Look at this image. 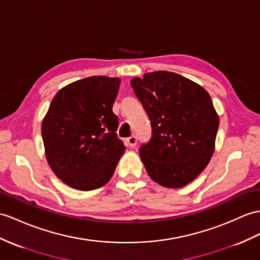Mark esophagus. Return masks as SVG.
<instances>
[{"label":"esophagus","instance_id":"obj_1","mask_svg":"<svg viewBox=\"0 0 260 260\" xmlns=\"http://www.w3.org/2000/svg\"><path fill=\"white\" fill-rule=\"evenodd\" d=\"M137 142H138V139H137L136 136H131V137H129L128 139H126V144H128L129 147H131V148L136 147Z\"/></svg>","mask_w":260,"mask_h":260}]
</instances>
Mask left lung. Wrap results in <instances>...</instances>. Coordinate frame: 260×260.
I'll return each instance as SVG.
<instances>
[{"label": "left lung", "instance_id": "1", "mask_svg": "<svg viewBox=\"0 0 260 260\" xmlns=\"http://www.w3.org/2000/svg\"><path fill=\"white\" fill-rule=\"evenodd\" d=\"M150 119V141L139 149L150 178L166 187H182L203 171L214 153L219 119L203 87L171 72L131 80Z\"/></svg>", "mask_w": 260, "mask_h": 260}]
</instances>
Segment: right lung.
<instances>
[{"label": "right lung", "instance_id": "1", "mask_svg": "<svg viewBox=\"0 0 260 260\" xmlns=\"http://www.w3.org/2000/svg\"><path fill=\"white\" fill-rule=\"evenodd\" d=\"M120 79L92 76L56 93L42 123L49 167L76 189L91 191L108 182L125 147L117 136L112 107Z\"/></svg>", "mask_w": 260, "mask_h": 260}]
</instances>
